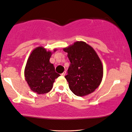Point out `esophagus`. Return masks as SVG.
Instances as JSON below:
<instances>
[{"label": "esophagus", "instance_id": "esophagus-1", "mask_svg": "<svg viewBox=\"0 0 132 132\" xmlns=\"http://www.w3.org/2000/svg\"><path fill=\"white\" fill-rule=\"evenodd\" d=\"M66 74V72L64 71V72H63L61 75V76H64Z\"/></svg>", "mask_w": 132, "mask_h": 132}]
</instances>
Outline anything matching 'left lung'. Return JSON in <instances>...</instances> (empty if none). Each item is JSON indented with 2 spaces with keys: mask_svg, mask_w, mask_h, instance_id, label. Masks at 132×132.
Returning <instances> with one entry per match:
<instances>
[{
  "mask_svg": "<svg viewBox=\"0 0 132 132\" xmlns=\"http://www.w3.org/2000/svg\"><path fill=\"white\" fill-rule=\"evenodd\" d=\"M71 64L64 77L71 91L77 96L91 94L103 78V66L96 51L83 41H76L63 49Z\"/></svg>",
  "mask_w": 132,
  "mask_h": 132,
  "instance_id": "obj_1",
  "label": "left lung"
}]
</instances>
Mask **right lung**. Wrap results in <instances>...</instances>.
<instances>
[{
	"mask_svg": "<svg viewBox=\"0 0 132 132\" xmlns=\"http://www.w3.org/2000/svg\"><path fill=\"white\" fill-rule=\"evenodd\" d=\"M56 49H54L55 52ZM52 54L42 46L31 52L24 70L26 80L31 91L41 94L49 93L53 87L55 78L60 75L56 73L54 64L50 62Z\"/></svg>",
	"mask_w": 132,
	"mask_h": 132,
	"instance_id": "right-lung-1",
	"label": "right lung"
}]
</instances>
